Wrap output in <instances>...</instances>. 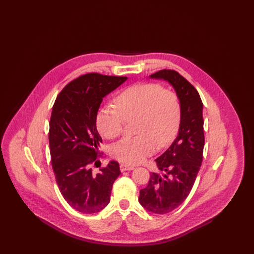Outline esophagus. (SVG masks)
I'll return each instance as SVG.
<instances>
[{"label": "esophagus", "instance_id": "obj_1", "mask_svg": "<svg viewBox=\"0 0 254 254\" xmlns=\"http://www.w3.org/2000/svg\"><path fill=\"white\" fill-rule=\"evenodd\" d=\"M120 168H121V171H122V172H125V171H130V170H133V169H134L132 166L126 165V164H122V165L120 166Z\"/></svg>", "mask_w": 254, "mask_h": 254}]
</instances>
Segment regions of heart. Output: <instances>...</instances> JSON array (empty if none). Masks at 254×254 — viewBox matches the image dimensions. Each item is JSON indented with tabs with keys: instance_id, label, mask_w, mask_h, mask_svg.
<instances>
[{
	"instance_id": "heart-1",
	"label": "heart",
	"mask_w": 254,
	"mask_h": 254,
	"mask_svg": "<svg viewBox=\"0 0 254 254\" xmlns=\"http://www.w3.org/2000/svg\"><path fill=\"white\" fill-rule=\"evenodd\" d=\"M115 106L101 107L95 117L98 132L105 138L121 136L127 124H134L137 135L125 138L112 148L111 154L118 161L135 165L152 156L157 147L165 148L176 137L182 104L178 93L158 83L134 84L115 98Z\"/></svg>"
}]
</instances>
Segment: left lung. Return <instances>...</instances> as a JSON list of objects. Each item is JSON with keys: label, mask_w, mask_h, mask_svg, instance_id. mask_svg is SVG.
<instances>
[{"label": "left lung", "mask_w": 254, "mask_h": 254, "mask_svg": "<svg viewBox=\"0 0 254 254\" xmlns=\"http://www.w3.org/2000/svg\"><path fill=\"white\" fill-rule=\"evenodd\" d=\"M153 78L168 80L182 104L179 133L170 148L158 159L164 176L150 175L149 184L139 191L142 207L156 214H166L182 204L190 194L203 161L205 143L203 102L197 89L179 72L163 69Z\"/></svg>", "instance_id": "1"}]
</instances>
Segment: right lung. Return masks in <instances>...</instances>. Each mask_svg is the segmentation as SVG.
<instances>
[{"label": "right lung", "instance_id": "1", "mask_svg": "<svg viewBox=\"0 0 254 254\" xmlns=\"http://www.w3.org/2000/svg\"><path fill=\"white\" fill-rule=\"evenodd\" d=\"M126 76L87 73L70 81L58 94L50 119L49 146L52 169L65 201L85 214L102 210L111 200L113 185L121 175L116 161L91 170L98 163L102 139L95 117L102 98L124 83Z\"/></svg>", "mask_w": 254, "mask_h": 254}]
</instances>
